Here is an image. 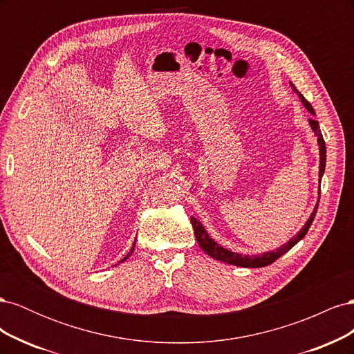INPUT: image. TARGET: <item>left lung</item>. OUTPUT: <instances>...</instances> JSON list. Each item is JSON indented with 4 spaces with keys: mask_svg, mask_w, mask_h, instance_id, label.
<instances>
[{
    "mask_svg": "<svg viewBox=\"0 0 354 354\" xmlns=\"http://www.w3.org/2000/svg\"><path fill=\"white\" fill-rule=\"evenodd\" d=\"M289 84H291V88L294 90V93L298 94L299 102L303 103V106L307 109V112L310 115L316 116V112L313 109V106L304 99V95L295 88V85L292 82H289ZM308 124H310V127H312L315 136L317 137V146H319V198H317V202H316V205L313 208V212L310 214V217L304 223V226L299 229L297 232V234H294V236L289 239L286 243H283L282 246H279V248L274 250V251H267V252L255 254V255H246V254L242 255L239 252H233V251H230L227 248H224V246L218 245L216 241H214L209 236L208 232L205 230V227H203V224L198 218H195L194 216H192L190 221H192V226H194L195 238H196L201 248L205 251L209 257H212L214 260H218V261H223V263H226V264L238 266V267H248V269H257V267H264V266L272 264L273 261H276L277 259H279V257H282L285 252H288L289 250L292 248L294 245H297L299 241H301L306 236L310 226H312V223H313V220L316 217L317 207H319V199H320V181H322V176L325 173V167H326V146H325L322 131H320L319 122L315 120V118H310Z\"/></svg>",
    "mask_w": 354,
    "mask_h": 354,
    "instance_id": "1",
    "label": "left lung"
}]
</instances>
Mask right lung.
<instances>
[{
  "instance_id": "1",
  "label": "right lung",
  "mask_w": 354,
  "mask_h": 354,
  "mask_svg": "<svg viewBox=\"0 0 354 354\" xmlns=\"http://www.w3.org/2000/svg\"><path fill=\"white\" fill-rule=\"evenodd\" d=\"M134 246H136V241H134V243H133V246H131V250H130V252H128L125 257H124V259L120 261V263H124L127 259H128V257H130L133 252H134Z\"/></svg>"
}]
</instances>
